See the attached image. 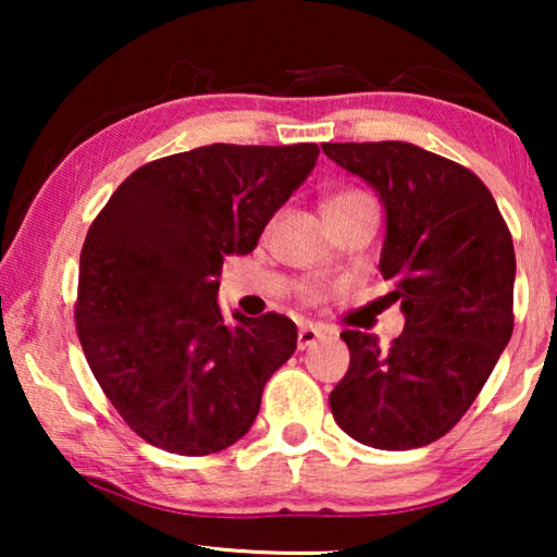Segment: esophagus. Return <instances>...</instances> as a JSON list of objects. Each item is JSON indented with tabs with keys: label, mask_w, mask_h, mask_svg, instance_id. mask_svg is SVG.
I'll return each mask as SVG.
<instances>
[{
	"label": "esophagus",
	"mask_w": 557,
	"mask_h": 557,
	"mask_svg": "<svg viewBox=\"0 0 557 557\" xmlns=\"http://www.w3.org/2000/svg\"><path fill=\"white\" fill-rule=\"evenodd\" d=\"M332 330H326V326H319V324H301L299 326V339H296V345L299 349H307L314 345V342L330 337Z\"/></svg>",
	"instance_id": "1"
}]
</instances>
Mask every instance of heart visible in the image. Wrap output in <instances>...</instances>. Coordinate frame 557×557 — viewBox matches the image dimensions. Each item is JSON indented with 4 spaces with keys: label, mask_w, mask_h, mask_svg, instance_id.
<instances>
[{
    "label": "heart",
    "mask_w": 557,
    "mask_h": 557,
    "mask_svg": "<svg viewBox=\"0 0 557 557\" xmlns=\"http://www.w3.org/2000/svg\"><path fill=\"white\" fill-rule=\"evenodd\" d=\"M370 197L362 193V189H355V187H347V189H339V193H334L330 200L324 205V212L326 210H337V208H349V205H357V202H368Z\"/></svg>",
    "instance_id": "1"
}]
</instances>
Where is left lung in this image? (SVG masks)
<instances>
[{
  "instance_id": "left-lung-1",
  "label": "left lung",
  "mask_w": 557,
  "mask_h": 557,
  "mask_svg": "<svg viewBox=\"0 0 557 557\" xmlns=\"http://www.w3.org/2000/svg\"><path fill=\"white\" fill-rule=\"evenodd\" d=\"M377 189L380 273L406 326L391 347L345 330L349 370L330 393L339 429L410 451L446 436L482 393L515 330V246L494 197L463 164L406 141L322 144Z\"/></svg>"
}]
</instances>
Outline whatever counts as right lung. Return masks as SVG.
I'll return each mask as SVG.
<instances>
[{
  "label": "right lung",
  "instance_id": "add662e5",
  "mask_svg": "<svg viewBox=\"0 0 557 557\" xmlns=\"http://www.w3.org/2000/svg\"><path fill=\"white\" fill-rule=\"evenodd\" d=\"M317 157V144H212L154 159L90 223L75 330L103 395L147 444L208 456L253 425L296 324L276 311L227 324L220 269L256 248Z\"/></svg>",
  "mask_w": 557,
  "mask_h": 557
}]
</instances>
